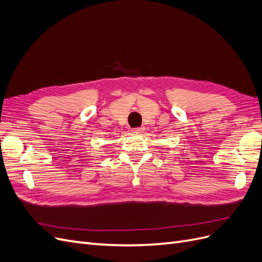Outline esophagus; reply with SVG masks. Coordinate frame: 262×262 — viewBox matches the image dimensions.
Instances as JSON below:
<instances>
[{
    "mask_svg": "<svg viewBox=\"0 0 262 262\" xmlns=\"http://www.w3.org/2000/svg\"><path fill=\"white\" fill-rule=\"evenodd\" d=\"M143 130H144L143 126H139V128H134V129H132V131H133V132H142Z\"/></svg>",
    "mask_w": 262,
    "mask_h": 262,
    "instance_id": "34e87169",
    "label": "esophagus"
}]
</instances>
